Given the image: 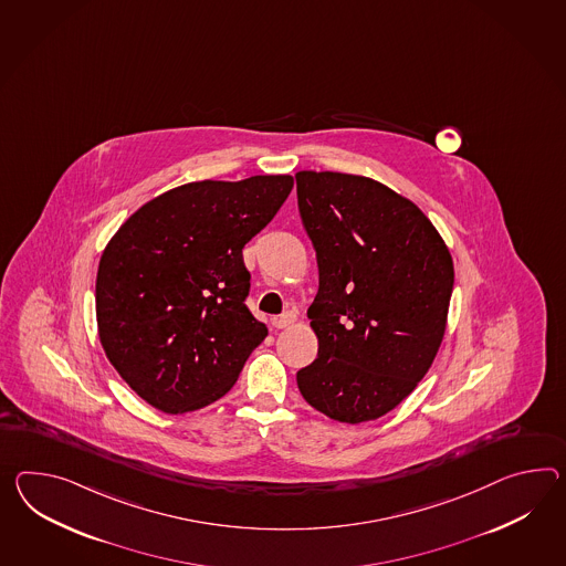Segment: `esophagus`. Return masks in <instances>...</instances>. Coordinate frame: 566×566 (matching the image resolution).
I'll return each mask as SVG.
<instances>
[{"label": "esophagus", "instance_id": "obj_1", "mask_svg": "<svg viewBox=\"0 0 566 566\" xmlns=\"http://www.w3.org/2000/svg\"><path fill=\"white\" fill-rule=\"evenodd\" d=\"M294 321H296V313H294V311H286L284 315L272 318V323H274V327H276V329L290 327V325H294Z\"/></svg>", "mask_w": 566, "mask_h": 566}]
</instances>
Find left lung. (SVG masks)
Returning a JSON list of instances; mask_svg holds the SVG:
<instances>
[{"label": "left lung", "mask_w": 566, "mask_h": 566, "mask_svg": "<svg viewBox=\"0 0 566 566\" xmlns=\"http://www.w3.org/2000/svg\"><path fill=\"white\" fill-rule=\"evenodd\" d=\"M298 210L317 251L308 306L318 356L296 374L304 400L342 423L392 411L438 356L454 263L438 229L380 181L298 171Z\"/></svg>", "instance_id": "obj_1"}]
</instances>
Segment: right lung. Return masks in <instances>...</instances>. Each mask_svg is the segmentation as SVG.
I'll return each mask as SVG.
<instances>
[{"label": "right lung", "instance_id": "add662e5", "mask_svg": "<svg viewBox=\"0 0 566 566\" xmlns=\"http://www.w3.org/2000/svg\"><path fill=\"white\" fill-rule=\"evenodd\" d=\"M292 176L192 181L130 214L96 276L99 344L138 397L188 413L224 397L268 327L245 306L243 248L289 198Z\"/></svg>", "mask_w": 566, "mask_h": 566}]
</instances>
